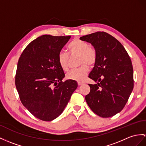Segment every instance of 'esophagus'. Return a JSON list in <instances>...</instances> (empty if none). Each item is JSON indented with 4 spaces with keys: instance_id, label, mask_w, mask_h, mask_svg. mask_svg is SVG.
Segmentation results:
<instances>
[{
    "instance_id": "1",
    "label": "esophagus",
    "mask_w": 146,
    "mask_h": 146,
    "mask_svg": "<svg viewBox=\"0 0 146 146\" xmlns=\"http://www.w3.org/2000/svg\"><path fill=\"white\" fill-rule=\"evenodd\" d=\"M77 84L79 85H84L85 84V82H78Z\"/></svg>"
}]
</instances>
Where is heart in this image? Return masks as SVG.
Instances as JSON below:
<instances>
[{
	"instance_id": "heart-1",
	"label": "heart",
	"mask_w": 146,
	"mask_h": 146,
	"mask_svg": "<svg viewBox=\"0 0 146 146\" xmlns=\"http://www.w3.org/2000/svg\"><path fill=\"white\" fill-rule=\"evenodd\" d=\"M71 54L79 55L80 64H87L94 65L97 60V53L94 48H90L87 42L79 39H74L68 46ZM58 62L64 70H67L69 67V55L66 52L61 51L58 54ZM88 72V67L86 64H83L79 68L72 70L66 74L67 79L82 81L85 79Z\"/></svg>"
}]
</instances>
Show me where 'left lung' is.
<instances>
[{
    "instance_id": "1",
    "label": "left lung",
    "mask_w": 146,
    "mask_h": 146,
    "mask_svg": "<svg viewBox=\"0 0 146 146\" xmlns=\"http://www.w3.org/2000/svg\"><path fill=\"white\" fill-rule=\"evenodd\" d=\"M80 40L89 42L97 53V60L88 77L96 84H88L85 96L95 114L109 118L119 113L133 90V68L130 57L121 42L104 31L85 35Z\"/></svg>"
}]
</instances>
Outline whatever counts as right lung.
<instances>
[{"label": "right lung", "instance_id": "right-lung-1", "mask_svg": "<svg viewBox=\"0 0 146 146\" xmlns=\"http://www.w3.org/2000/svg\"><path fill=\"white\" fill-rule=\"evenodd\" d=\"M70 38L42 35L27 46L18 62L15 86L20 100L41 120L58 118L77 88L76 80L62 82L65 74L58 62L59 53Z\"/></svg>", "mask_w": 146, "mask_h": 146}]
</instances>
